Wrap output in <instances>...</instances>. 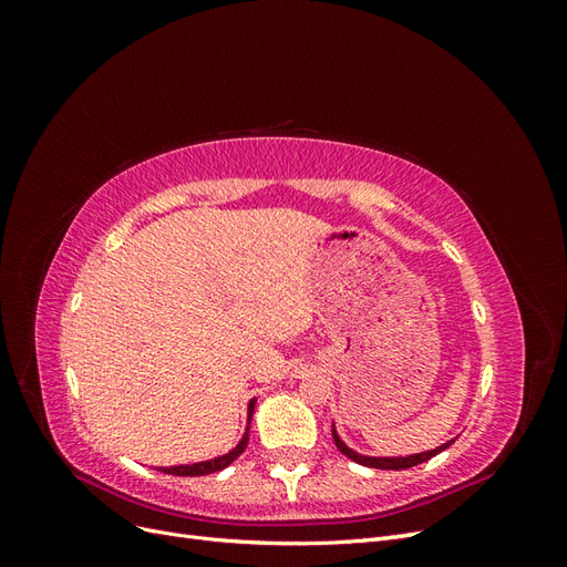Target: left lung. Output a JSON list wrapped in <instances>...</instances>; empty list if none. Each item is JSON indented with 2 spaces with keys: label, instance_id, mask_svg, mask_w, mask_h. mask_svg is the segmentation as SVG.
Returning <instances> with one entry per match:
<instances>
[{
  "label": "left lung",
  "instance_id": "obj_1",
  "mask_svg": "<svg viewBox=\"0 0 567 567\" xmlns=\"http://www.w3.org/2000/svg\"><path fill=\"white\" fill-rule=\"evenodd\" d=\"M333 442H336V447L340 450V454H346L348 458H352V461H357V463H362V466H369V468H381V471H402V468L419 466V463H423V461H427V458H433L435 454H440L442 450H447L450 444H452V442H447V444H442V447H437V450H433V452H423V454H414V456H398V458H373V456H362V454H357V452L348 450L346 444H342V440L338 437L336 427H333Z\"/></svg>",
  "mask_w": 567,
  "mask_h": 567
}]
</instances>
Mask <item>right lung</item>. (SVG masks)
Segmentation results:
<instances>
[{
	"label": "right lung",
	"instance_id": "obj_1",
	"mask_svg": "<svg viewBox=\"0 0 567 567\" xmlns=\"http://www.w3.org/2000/svg\"><path fill=\"white\" fill-rule=\"evenodd\" d=\"M252 406H255V400H252L250 406H248V414H250V416H252ZM246 444H248V431H246L244 440L238 442V447H236L234 452L225 454V456H217V458H213V461H203V463H194V466H173V468H161V471L167 473V475H186V477L217 473V471H221V468H227L231 461H236L238 456H241L244 450H246Z\"/></svg>",
	"mask_w": 567,
	"mask_h": 567
}]
</instances>
